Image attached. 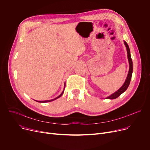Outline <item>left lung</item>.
Returning a JSON list of instances; mask_svg holds the SVG:
<instances>
[{"instance_id":"obj_1","label":"left lung","mask_w":150,"mask_h":150,"mask_svg":"<svg viewBox=\"0 0 150 150\" xmlns=\"http://www.w3.org/2000/svg\"><path fill=\"white\" fill-rule=\"evenodd\" d=\"M124 44L126 46V49H127V57H128V62H129V71L126 78V80L125 81V83H124V84L122 85V86L118 89L116 92H115L114 93L112 94L111 95L108 96V97L106 98V99H114L117 98L118 96H120L122 93H123L127 89V88L129 86V83H130V81L132 79V73H133V62H132V59L131 58V55H130V50H129V46L128 45V44L126 42L124 41Z\"/></svg>"}]
</instances>
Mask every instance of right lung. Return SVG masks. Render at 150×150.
Wrapping results in <instances>:
<instances>
[{"mask_svg": "<svg viewBox=\"0 0 150 150\" xmlns=\"http://www.w3.org/2000/svg\"><path fill=\"white\" fill-rule=\"evenodd\" d=\"M64 86H65V84H64ZM64 88H65V87H64V90H63V91L62 92V93L59 95L58 96H57V98H54V99H51V100H46V101H36V100H35V101H37V102H38V103H47V102H51V101H54V100H55V99H57V98H59L63 94V93H64Z\"/></svg>", "mask_w": 150, "mask_h": 150, "instance_id": "add662e5", "label": "right lung"}]
</instances>
